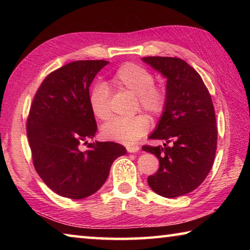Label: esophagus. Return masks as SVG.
<instances>
[{
    "instance_id": "obj_1",
    "label": "esophagus",
    "mask_w": 250,
    "mask_h": 250,
    "mask_svg": "<svg viewBox=\"0 0 250 250\" xmlns=\"http://www.w3.org/2000/svg\"><path fill=\"white\" fill-rule=\"evenodd\" d=\"M139 149H140V147H139L138 146H126V151L130 152V153H135V152L139 151Z\"/></svg>"
}]
</instances>
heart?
Returning <instances> with one entry per match:
<instances>
[{
	"label": "heart",
	"mask_w": 250,
	"mask_h": 250,
	"mask_svg": "<svg viewBox=\"0 0 250 250\" xmlns=\"http://www.w3.org/2000/svg\"><path fill=\"white\" fill-rule=\"evenodd\" d=\"M112 83L116 87L137 95L140 107L152 116L161 115L166 108V90L162 87L154 86L153 75L145 67L132 62L121 65L113 74ZM88 101L92 115L97 119L108 120L111 117L110 90L104 83L99 82L91 87ZM149 128V119L143 115H137L126 119L117 118L107 122L101 128V134L109 140L131 145L142 138Z\"/></svg>",
	"instance_id": "b5f03b06"
}]
</instances>
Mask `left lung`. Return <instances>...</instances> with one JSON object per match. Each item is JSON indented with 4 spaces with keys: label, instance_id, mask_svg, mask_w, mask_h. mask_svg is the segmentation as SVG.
Returning <instances> with one entry per match:
<instances>
[{
    "label": "left lung",
    "instance_id": "8db88e82",
    "mask_svg": "<svg viewBox=\"0 0 250 250\" xmlns=\"http://www.w3.org/2000/svg\"><path fill=\"white\" fill-rule=\"evenodd\" d=\"M142 61L167 78L166 108L149 137L166 143L142 147L160 162L147 184L161 196L185 195L202 184L213 167L217 146L213 101L201 76L183 59L156 56Z\"/></svg>",
    "mask_w": 250,
    "mask_h": 250
}]
</instances>
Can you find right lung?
Instances as JSON below:
<instances>
[{
    "label": "right lung",
    "mask_w": 250,
    "mask_h": 250,
    "mask_svg": "<svg viewBox=\"0 0 250 250\" xmlns=\"http://www.w3.org/2000/svg\"><path fill=\"white\" fill-rule=\"evenodd\" d=\"M105 61H77L53 71L34 97L27 138L36 172L56 194L73 200L92 195L104 185L113 161L126 153L115 142L80 145L97 132L88 95Z\"/></svg>",
    "instance_id": "obj_1"
}]
</instances>
